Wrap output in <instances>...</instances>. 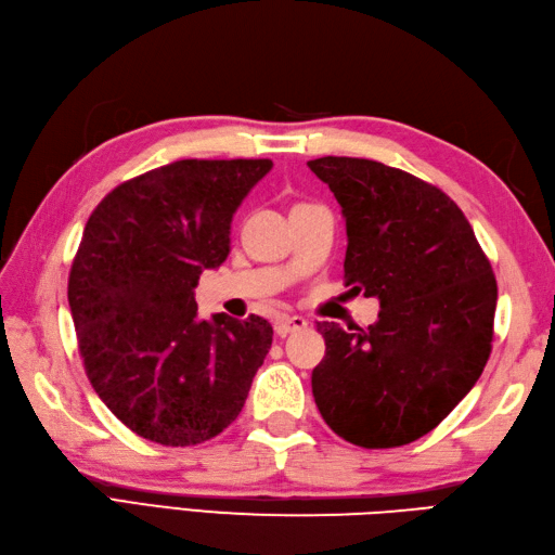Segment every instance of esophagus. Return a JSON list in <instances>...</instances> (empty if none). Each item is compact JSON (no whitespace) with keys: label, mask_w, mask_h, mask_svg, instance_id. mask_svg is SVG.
I'll list each match as a JSON object with an SVG mask.
<instances>
[{"label":"esophagus","mask_w":555,"mask_h":555,"mask_svg":"<svg viewBox=\"0 0 555 555\" xmlns=\"http://www.w3.org/2000/svg\"><path fill=\"white\" fill-rule=\"evenodd\" d=\"M308 327V320L300 318V314H281V318L276 320V334L279 336H288L293 332H300Z\"/></svg>","instance_id":"obj_1"}]
</instances>
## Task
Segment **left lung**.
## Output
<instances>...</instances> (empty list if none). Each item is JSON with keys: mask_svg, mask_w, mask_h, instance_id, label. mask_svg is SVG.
<instances>
[{"mask_svg": "<svg viewBox=\"0 0 555 555\" xmlns=\"http://www.w3.org/2000/svg\"><path fill=\"white\" fill-rule=\"evenodd\" d=\"M346 219L344 281L379 300L367 330L318 322L312 397L324 423L358 448L426 436L481 377L498 284L462 209L436 184L385 163L308 160Z\"/></svg>", "mask_w": 555, "mask_h": 555, "instance_id": "obj_1", "label": "left lung"}]
</instances>
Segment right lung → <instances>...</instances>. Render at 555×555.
I'll return each instance as SVG.
<instances>
[{
	"label": "right lung",
	"instance_id": "1",
	"mask_svg": "<svg viewBox=\"0 0 555 555\" xmlns=\"http://www.w3.org/2000/svg\"><path fill=\"white\" fill-rule=\"evenodd\" d=\"M269 158H184L137 176L95 206L69 271V308L95 395L166 448L219 436L241 414L271 349L257 314L197 320L204 269L231 253V221Z\"/></svg>",
	"mask_w": 555,
	"mask_h": 555
}]
</instances>
